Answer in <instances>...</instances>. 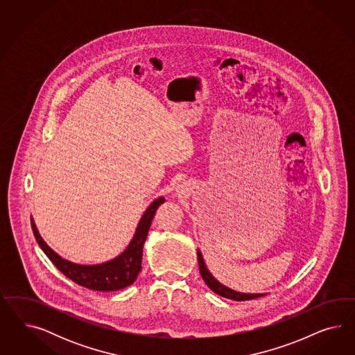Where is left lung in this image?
<instances>
[{"instance_id": "obj_1", "label": "left lung", "mask_w": 355, "mask_h": 355, "mask_svg": "<svg viewBox=\"0 0 355 355\" xmlns=\"http://www.w3.org/2000/svg\"><path fill=\"white\" fill-rule=\"evenodd\" d=\"M198 261H199V270H200V275L205 279V284L208 285V288L212 291H215L216 294L224 297V298H229V300H233V301H250V300H255V298H260L263 295H266L264 293L263 294H250V293H239V291H233L230 288H227L225 285H223L221 282H218L217 279L212 276V273L208 270L207 266H205V259L202 252L198 250Z\"/></svg>"}]
</instances>
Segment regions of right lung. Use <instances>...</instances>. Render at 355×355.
<instances>
[{
	"label": "right lung",
	"mask_w": 355,
	"mask_h": 355,
	"mask_svg": "<svg viewBox=\"0 0 355 355\" xmlns=\"http://www.w3.org/2000/svg\"><path fill=\"white\" fill-rule=\"evenodd\" d=\"M164 202L165 199L162 196L157 198L155 202H152L141 216L138 227L135 230V234L132 236L126 250L117 258L112 259L101 264L82 266V264H76L61 258L44 242L43 238L39 234L36 225L31 218L33 236L36 238V242L39 243L40 248L43 250L44 254L51 259L55 268L58 269L61 273H64L67 279H73L78 285L85 286L91 291H119L131 285L138 277L141 270L143 246L147 239L152 218L156 214L157 208Z\"/></svg>",
	"instance_id": "obj_1"
}]
</instances>
